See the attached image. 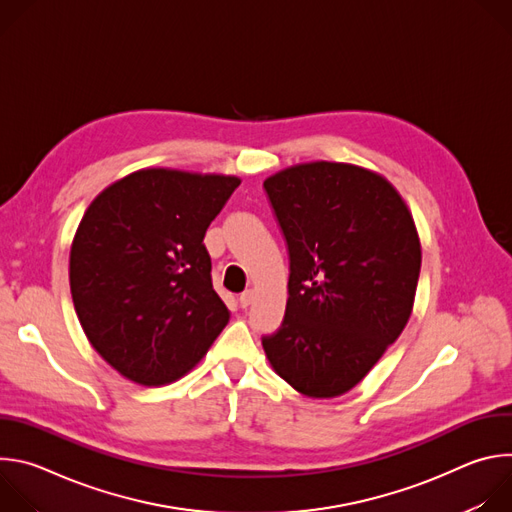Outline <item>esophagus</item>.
Masks as SVG:
<instances>
[{
    "instance_id": "1",
    "label": "esophagus",
    "mask_w": 512,
    "mask_h": 512,
    "mask_svg": "<svg viewBox=\"0 0 512 512\" xmlns=\"http://www.w3.org/2000/svg\"><path fill=\"white\" fill-rule=\"evenodd\" d=\"M253 289H247V291H243V294L239 296V304H241V308H247V306H251V302H253Z\"/></svg>"
}]
</instances>
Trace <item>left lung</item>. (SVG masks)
Segmentation results:
<instances>
[{
    "instance_id": "left-lung-1",
    "label": "left lung",
    "mask_w": 512,
    "mask_h": 512,
    "mask_svg": "<svg viewBox=\"0 0 512 512\" xmlns=\"http://www.w3.org/2000/svg\"><path fill=\"white\" fill-rule=\"evenodd\" d=\"M263 186L289 251L285 316L263 350L298 393L340 397L413 312L421 243L411 210L387 178L354 164H298Z\"/></svg>"
}]
</instances>
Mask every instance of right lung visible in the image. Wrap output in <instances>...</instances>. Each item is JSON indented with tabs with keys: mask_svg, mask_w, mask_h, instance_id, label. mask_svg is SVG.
I'll use <instances>...</instances> for the list:
<instances>
[{
	"mask_svg": "<svg viewBox=\"0 0 512 512\" xmlns=\"http://www.w3.org/2000/svg\"><path fill=\"white\" fill-rule=\"evenodd\" d=\"M239 184L143 168L85 210L68 261L72 304L91 346L121 377L145 387L178 381L229 324L202 239Z\"/></svg>",
	"mask_w": 512,
	"mask_h": 512,
	"instance_id": "right-lung-1",
	"label": "right lung"
}]
</instances>
